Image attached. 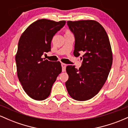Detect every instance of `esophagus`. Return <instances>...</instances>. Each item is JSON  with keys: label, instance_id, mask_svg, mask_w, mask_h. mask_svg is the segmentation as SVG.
Instances as JSON below:
<instances>
[{"label": "esophagus", "instance_id": "1", "mask_svg": "<svg viewBox=\"0 0 128 128\" xmlns=\"http://www.w3.org/2000/svg\"><path fill=\"white\" fill-rule=\"evenodd\" d=\"M61 66H62V72H65L66 71V64H64V63H61Z\"/></svg>", "mask_w": 128, "mask_h": 128}]
</instances>
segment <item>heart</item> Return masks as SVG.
<instances>
[{"mask_svg": "<svg viewBox=\"0 0 128 128\" xmlns=\"http://www.w3.org/2000/svg\"><path fill=\"white\" fill-rule=\"evenodd\" d=\"M68 32H69V31H68Z\"/></svg>", "mask_w": 128, "mask_h": 128, "instance_id": "b5f03b06", "label": "heart"}]
</instances>
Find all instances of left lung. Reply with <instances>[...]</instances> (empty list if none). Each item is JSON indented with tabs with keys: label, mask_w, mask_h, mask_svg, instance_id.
I'll list each match as a JSON object with an SVG mask.
<instances>
[{
	"label": "left lung",
	"mask_w": 128,
	"mask_h": 128,
	"mask_svg": "<svg viewBox=\"0 0 128 128\" xmlns=\"http://www.w3.org/2000/svg\"><path fill=\"white\" fill-rule=\"evenodd\" d=\"M74 34L75 42L73 55L84 52L81 67L68 66L66 72L68 79L66 86L73 99L85 101L92 99L102 88L111 68L112 54L105 29L94 20L67 22Z\"/></svg>",
	"instance_id": "left-lung-1"
}]
</instances>
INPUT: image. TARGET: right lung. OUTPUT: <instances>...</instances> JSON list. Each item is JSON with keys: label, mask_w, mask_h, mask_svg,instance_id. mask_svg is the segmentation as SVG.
Returning a JSON list of instances; mask_svg holds the SVG:
<instances>
[{"label": "right lung", "mask_w": 128, "mask_h": 128, "mask_svg": "<svg viewBox=\"0 0 128 128\" xmlns=\"http://www.w3.org/2000/svg\"><path fill=\"white\" fill-rule=\"evenodd\" d=\"M65 24L66 21L38 20L27 28L19 40L16 55L17 76L26 93L36 100L49 96L62 72L60 61H49L42 56L50 51L53 36Z\"/></svg>", "instance_id": "obj_1"}]
</instances>
